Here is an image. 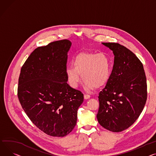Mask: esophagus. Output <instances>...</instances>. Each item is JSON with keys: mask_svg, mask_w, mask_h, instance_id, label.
Instances as JSON below:
<instances>
[{"mask_svg": "<svg viewBox=\"0 0 156 156\" xmlns=\"http://www.w3.org/2000/svg\"><path fill=\"white\" fill-rule=\"evenodd\" d=\"M90 98V95H84V98L85 99V100H88V99H89Z\"/></svg>", "mask_w": 156, "mask_h": 156, "instance_id": "34e87169", "label": "esophagus"}]
</instances>
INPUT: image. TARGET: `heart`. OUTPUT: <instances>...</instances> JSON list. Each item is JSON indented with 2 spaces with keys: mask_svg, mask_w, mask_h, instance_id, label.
<instances>
[{
  "mask_svg": "<svg viewBox=\"0 0 156 156\" xmlns=\"http://www.w3.org/2000/svg\"><path fill=\"white\" fill-rule=\"evenodd\" d=\"M73 65L66 68V75L69 85L76 88L81 80L84 81V88L93 90L105 85L112 72V61L105 54L80 53L73 60Z\"/></svg>",
  "mask_w": 156,
  "mask_h": 156,
  "instance_id": "1",
  "label": "heart"
}]
</instances>
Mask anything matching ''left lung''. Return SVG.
Returning a JSON list of instances; mask_svg holds the SVG:
<instances>
[{"label": "left lung", "instance_id": "8db88e82", "mask_svg": "<svg viewBox=\"0 0 156 156\" xmlns=\"http://www.w3.org/2000/svg\"><path fill=\"white\" fill-rule=\"evenodd\" d=\"M114 55L110 78L100 92L97 120L105 129L119 132L128 129L142 113L147 100V82L139 58L119 43H102Z\"/></svg>", "mask_w": 156, "mask_h": 156}]
</instances>
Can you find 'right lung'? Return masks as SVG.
<instances>
[{"label":"right lung","instance_id":"add662e5","mask_svg":"<svg viewBox=\"0 0 156 156\" xmlns=\"http://www.w3.org/2000/svg\"><path fill=\"white\" fill-rule=\"evenodd\" d=\"M71 42L65 39L36 48L20 69L18 98L34 125L49 136L64 137L74 129L83 94L66 75Z\"/></svg>","mask_w":156,"mask_h":156}]
</instances>
